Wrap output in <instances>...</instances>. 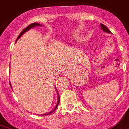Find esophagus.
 <instances>
[{
  "label": "esophagus",
  "instance_id": "obj_1",
  "mask_svg": "<svg viewBox=\"0 0 129 129\" xmlns=\"http://www.w3.org/2000/svg\"><path fill=\"white\" fill-rule=\"evenodd\" d=\"M67 71H68L67 68H65V69H64V73H66Z\"/></svg>",
  "mask_w": 129,
  "mask_h": 129
}]
</instances>
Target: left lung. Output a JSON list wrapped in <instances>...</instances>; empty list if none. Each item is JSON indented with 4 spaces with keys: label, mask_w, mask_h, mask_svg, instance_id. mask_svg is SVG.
Listing matches in <instances>:
<instances>
[{
    "label": "left lung",
    "mask_w": 129,
    "mask_h": 129,
    "mask_svg": "<svg viewBox=\"0 0 129 129\" xmlns=\"http://www.w3.org/2000/svg\"><path fill=\"white\" fill-rule=\"evenodd\" d=\"M101 27H102V30L104 31V32H108V33H111V31L109 30V29H108L107 27L106 26V25H103V24H101Z\"/></svg>",
    "instance_id": "1"
}]
</instances>
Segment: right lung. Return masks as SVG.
<instances>
[{
	"label": "right lung",
	"mask_w": 129,
	"mask_h": 129,
	"mask_svg": "<svg viewBox=\"0 0 129 129\" xmlns=\"http://www.w3.org/2000/svg\"><path fill=\"white\" fill-rule=\"evenodd\" d=\"M38 25H40L39 23H33L30 24L29 25H28V26L26 28H25V29H24L23 30V31H22L21 33H20V34L18 35V37H17V39H16V41H17V40H18V39H19V38H20V37H21V36H22V35H23L24 33H25V32H26L27 31H28L29 29H30L31 28H32V27H35V26H38ZM10 86H11V85H10ZM11 87H12V86H11ZM59 101H60V97H59V95L58 94V102H57V104H56V105L55 106V107L54 108V109L52 110V111H51L50 112H49V113H48L44 114L43 115H50V114L52 113L53 112H54V111H55L56 108H57V107H58V105H59Z\"/></svg>",
	"instance_id": "obj_1"
}]
</instances>
